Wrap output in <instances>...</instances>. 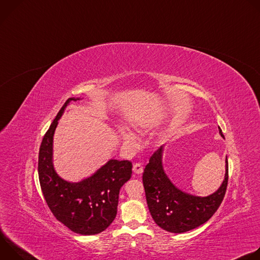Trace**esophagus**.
Returning a JSON list of instances; mask_svg holds the SVG:
<instances>
[{"mask_svg":"<svg viewBox=\"0 0 260 260\" xmlns=\"http://www.w3.org/2000/svg\"><path fill=\"white\" fill-rule=\"evenodd\" d=\"M133 171H134V173L135 174H142L143 173V167H142V165L140 164V162H137V164H135L134 165V167H133Z\"/></svg>","mask_w":260,"mask_h":260,"instance_id":"1","label":"esophagus"}]
</instances>
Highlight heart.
<instances>
[{
	"mask_svg": "<svg viewBox=\"0 0 260 260\" xmlns=\"http://www.w3.org/2000/svg\"><path fill=\"white\" fill-rule=\"evenodd\" d=\"M121 137H122V140L124 142L125 145H128V146H133L136 144V138L133 134H131L129 132H126V131H122L121 132Z\"/></svg>",
	"mask_w": 260,
	"mask_h": 260,
	"instance_id": "heart-1",
	"label": "heart"
}]
</instances>
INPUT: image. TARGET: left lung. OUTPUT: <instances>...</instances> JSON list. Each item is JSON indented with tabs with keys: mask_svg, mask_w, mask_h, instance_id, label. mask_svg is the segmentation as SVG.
Segmentation results:
<instances>
[{
	"mask_svg": "<svg viewBox=\"0 0 260 260\" xmlns=\"http://www.w3.org/2000/svg\"><path fill=\"white\" fill-rule=\"evenodd\" d=\"M222 138H224L219 128ZM164 146L152 154L143 173L146 201L155 223L162 230L182 234L199 228L217 211L226 192L229 161L225 160V176L221 186L211 196L201 198L178 189L162 168Z\"/></svg>",
	"mask_w": 260,
	"mask_h": 260,
	"instance_id": "obj_1",
	"label": "left lung"
}]
</instances>
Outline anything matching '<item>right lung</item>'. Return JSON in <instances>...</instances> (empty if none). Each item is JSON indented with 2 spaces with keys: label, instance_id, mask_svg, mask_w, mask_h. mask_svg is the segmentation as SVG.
<instances>
[{
  "label": "right lung",
  "instance_id": "add662e5",
  "mask_svg": "<svg viewBox=\"0 0 260 260\" xmlns=\"http://www.w3.org/2000/svg\"><path fill=\"white\" fill-rule=\"evenodd\" d=\"M77 100H67L46 132L39 150L38 173L44 199L54 217L72 232L91 236L104 232L115 219L119 190L131 179L133 165L110 159L78 183L68 182L56 174L52 164L53 135L64 108Z\"/></svg>",
  "mask_w": 260,
  "mask_h": 260
}]
</instances>
